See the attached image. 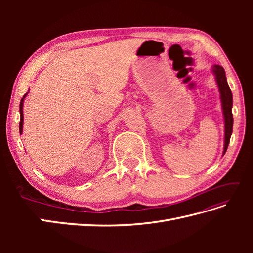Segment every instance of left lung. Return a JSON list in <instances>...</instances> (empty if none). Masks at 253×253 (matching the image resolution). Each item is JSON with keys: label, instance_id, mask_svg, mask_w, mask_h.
Instances as JSON below:
<instances>
[{"label": "left lung", "instance_id": "left-lung-1", "mask_svg": "<svg viewBox=\"0 0 253 253\" xmlns=\"http://www.w3.org/2000/svg\"><path fill=\"white\" fill-rule=\"evenodd\" d=\"M212 73L215 76V81L218 86L220 102H221V110H223L224 120H225V139H224V151L223 155L228 149L229 142H230V137L233 129V115H232V105H233V98L231 89L228 85L225 70L220 65H213Z\"/></svg>", "mask_w": 253, "mask_h": 253}]
</instances>
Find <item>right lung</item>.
<instances>
[{
    "label": "right lung",
    "mask_w": 253,
    "mask_h": 253,
    "mask_svg": "<svg viewBox=\"0 0 253 253\" xmlns=\"http://www.w3.org/2000/svg\"><path fill=\"white\" fill-rule=\"evenodd\" d=\"M27 94H25L24 96H23V98L21 99V102H20V116H21V119H20L19 128H20V134L21 135H22V132H23V120H24V116H23V104H24V99L27 96Z\"/></svg>",
    "instance_id": "add662e5"
}]
</instances>
